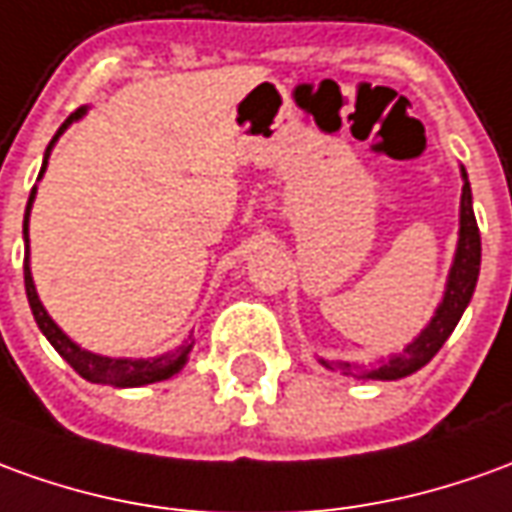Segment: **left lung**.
I'll list each match as a JSON object with an SVG mask.
<instances>
[{
    "mask_svg": "<svg viewBox=\"0 0 512 512\" xmlns=\"http://www.w3.org/2000/svg\"><path fill=\"white\" fill-rule=\"evenodd\" d=\"M463 197H460V239H457V253L451 262L449 281H446V292L440 301L438 312L429 320L415 340H412L401 354L390 357L382 362L379 368H357L351 362H329L320 359V365L329 370H340L345 376H359V379H382V382H393V379H404L415 370H421L429 359L438 354L443 343L449 340L454 326L460 323L465 306L471 303L474 287L479 278V259H482V242H479L477 217H474V203H471V183L463 169Z\"/></svg>",
    "mask_w": 512,
    "mask_h": 512,
    "instance_id": "obj_1",
    "label": "left lung"
}]
</instances>
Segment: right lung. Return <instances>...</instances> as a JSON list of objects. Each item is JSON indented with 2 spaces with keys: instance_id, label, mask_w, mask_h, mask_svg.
<instances>
[{
  "instance_id": "obj_1",
  "label": "right lung",
  "mask_w": 512,
  "mask_h": 512,
  "mask_svg": "<svg viewBox=\"0 0 512 512\" xmlns=\"http://www.w3.org/2000/svg\"><path fill=\"white\" fill-rule=\"evenodd\" d=\"M86 114V108H77L66 122H63L58 133L52 136V142H49L47 153H44V164H41V172H38V178L44 175V169H47L49 161V150L55 147L58 142V136H61L63 130L69 128L72 122H77L80 116ZM33 200H35V186L33 192H30V200H27V211H24V290H27V301H30V309H33L35 323H38V329L44 331V337H47L52 348L61 354L69 365H72L86 382L91 384H111V387H142V384H153V382H164L169 376H175L178 370L186 365V359L192 354V348H195V340H192V334H189V340H183V345H178L175 351H167V354H161V357L153 359H114V357H100V354H91L86 348H80L77 343H72L61 329H58V323L47 315V309H44V303L38 298V292H35L33 284V273H30V228H27V222H30V209H33Z\"/></svg>"
}]
</instances>
